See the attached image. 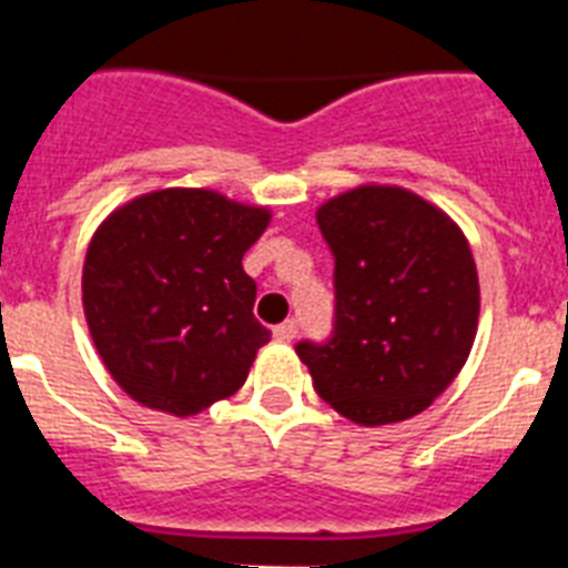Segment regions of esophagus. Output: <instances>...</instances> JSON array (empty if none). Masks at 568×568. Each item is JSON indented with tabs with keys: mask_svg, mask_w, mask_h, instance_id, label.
Returning a JSON list of instances; mask_svg holds the SVG:
<instances>
[{
	"mask_svg": "<svg viewBox=\"0 0 568 568\" xmlns=\"http://www.w3.org/2000/svg\"><path fill=\"white\" fill-rule=\"evenodd\" d=\"M274 338L276 342H294V338H297V324H294V321L280 324V327L274 329Z\"/></svg>",
	"mask_w": 568,
	"mask_h": 568,
	"instance_id": "esophagus-1",
	"label": "esophagus"
}]
</instances>
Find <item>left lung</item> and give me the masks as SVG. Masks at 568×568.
<instances>
[{"label": "left lung", "instance_id": "left-lung-1", "mask_svg": "<svg viewBox=\"0 0 568 568\" xmlns=\"http://www.w3.org/2000/svg\"><path fill=\"white\" fill-rule=\"evenodd\" d=\"M336 256V336L301 342L318 395L363 427L424 413L466 365L480 283L466 232L400 185L365 182L318 205Z\"/></svg>", "mask_w": 568, "mask_h": 568}]
</instances>
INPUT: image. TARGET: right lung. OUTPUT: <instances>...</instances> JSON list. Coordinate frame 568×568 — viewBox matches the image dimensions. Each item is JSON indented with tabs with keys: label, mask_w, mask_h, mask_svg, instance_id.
<instances>
[{
	"label": "right lung",
	"mask_w": 568,
	"mask_h": 568,
	"mask_svg": "<svg viewBox=\"0 0 568 568\" xmlns=\"http://www.w3.org/2000/svg\"><path fill=\"white\" fill-rule=\"evenodd\" d=\"M267 223V205L159 189L97 226L82 267L84 321L132 400L191 418L244 386L271 333L253 318L256 283L241 258Z\"/></svg>",
	"instance_id": "obj_1"
}]
</instances>
